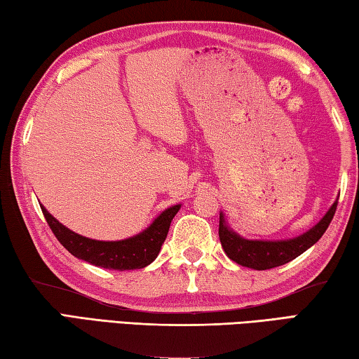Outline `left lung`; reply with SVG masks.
Instances as JSON below:
<instances>
[{
    "label": "left lung",
    "mask_w": 359,
    "mask_h": 359,
    "mask_svg": "<svg viewBox=\"0 0 359 359\" xmlns=\"http://www.w3.org/2000/svg\"><path fill=\"white\" fill-rule=\"evenodd\" d=\"M337 210V202L331 206L330 211L326 212L325 217L320 221L316 227L306 231L294 240L287 241H249L244 238L238 236L233 231L229 230L224 222V216L219 217V240H221L222 248L231 260L236 262L238 265L254 268V269H271L276 266L285 265V263L297 259L298 255L306 252L307 249L313 246L320 238L323 236L326 229L334 217Z\"/></svg>",
    "instance_id": "8db88e82"
}]
</instances>
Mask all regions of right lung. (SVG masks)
<instances>
[{
  "instance_id": "right-lung-1",
  "label": "right lung",
  "mask_w": 359,
  "mask_h": 359,
  "mask_svg": "<svg viewBox=\"0 0 359 359\" xmlns=\"http://www.w3.org/2000/svg\"><path fill=\"white\" fill-rule=\"evenodd\" d=\"M41 210L56 240L74 257L100 268L124 271V269H140L154 262L180 205L163 211L140 235L123 241H96L80 236L56 221L43 206H41Z\"/></svg>"
}]
</instances>
